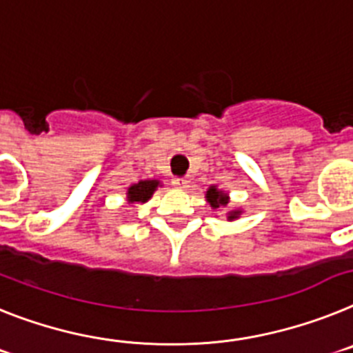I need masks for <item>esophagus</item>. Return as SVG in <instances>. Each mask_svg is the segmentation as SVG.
I'll return each mask as SVG.
<instances>
[{"label": "esophagus", "instance_id": "34e87169", "mask_svg": "<svg viewBox=\"0 0 353 353\" xmlns=\"http://www.w3.org/2000/svg\"><path fill=\"white\" fill-rule=\"evenodd\" d=\"M172 185L177 186V188H188L190 179H188V177H185V176H183V177H174Z\"/></svg>", "mask_w": 353, "mask_h": 353}]
</instances>
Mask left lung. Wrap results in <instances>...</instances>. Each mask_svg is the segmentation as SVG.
I'll list each match as a JSON object with an SVG mask.
<instances>
[{
	"label": "left lung",
	"mask_w": 353,
	"mask_h": 353,
	"mask_svg": "<svg viewBox=\"0 0 353 353\" xmlns=\"http://www.w3.org/2000/svg\"><path fill=\"white\" fill-rule=\"evenodd\" d=\"M206 199H208V202L211 204V208H220V206H225V204H228V195L222 194V192H219V190L214 188V186H211V188L208 190ZM238 214H240V211H232L231 216H229V220L236 219Z\"/></svg>",
	"instance_id": "left-lung-1"
}]
</instances>
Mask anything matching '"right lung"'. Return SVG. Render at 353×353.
Returning <instances> with one entry per match:
<instances>
[{"mask_svg":"<svg viewBox=\"0 0 353 353\" xmlns=\"http://www.w3.org/2000/svg\"><path fill=\"white\" fill-rule=\"evenodd\" d=\"M158 181H140L128 190V201L130 202H147L152 197L154 190L158 188Z\"/></svg>","mask_w":353,"mask_h":353,"instance_id":"1","label":"right lung"}]
</instances>
